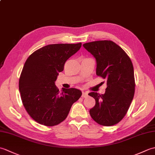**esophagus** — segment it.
Listing matches in <instances>:
<instances>
[{"instance_id": "1", "label": "esophagus", "mask_w": 155, "mask_h": 155, "mask_svg": "<svg viewBox=\"0 0 155 155\" xmlns=\"http://www.w3.org/2000/svg\"><path fill=\"white\" fill-rule=\"evenodd\" d=\"M82 97H84V98H86L88 97V93L87 92H83V93H82Z\"/></svg>"}]
</instances>
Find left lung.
Here are the masks:
<instances>
[{"mask_svg": "<svg viewBox=\"0 0 155 155\" xmlns=\"http://www.w3.org/2000/svg\"><path fill=\"white\" fill-rule=\"evenodd\" d=\"M83 47L96 58L97 75L106 79L107 84L104 94L88 93L96 102L90 114L102 126H113L126 115L133 99L135 81L132 61L111 41L87 42Z\"/></svg>", "mask_w": 155, "mask_h": 155, "instance_id": "left-lung-1", "label": "left lung"}]
</instances>
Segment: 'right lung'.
<instances>
[{"label": "right lung", "mask_w": 155, "mask_h": 155, "mask_svg": "<svg viewBox=\"0 0 155 155\" xmlns=\"http://www.w3.org/2000/svg\"><path fill=\"white\" fill-rule=\"evenodd\" d=\"M82 43L48 45L35 51L26 61L19 78L23 106L32 119L47 127L60 124L67 117L72 104L81 97L80 90L55 85L65 62Z\"/></svg>", "instance_id": "1"}]
</instances>
